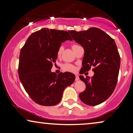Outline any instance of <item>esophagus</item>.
I'll use <instances>...</instances> for the list:
<instances>
[{"instance_id": "34e87169", "label": "esophagus", "mask_w": 133, "mask_h": 133, "mask_svg": "<svg viewBox=\"0 0 133 133\" xmlns=\"http://www.w3.org/2000/svg\"><path fill=\"white\" fill-rule=\"evenodd\" d=\"M75 80H76V81H79V76H78V75H76V79H75Z\"/></svg>"}]
</instances>
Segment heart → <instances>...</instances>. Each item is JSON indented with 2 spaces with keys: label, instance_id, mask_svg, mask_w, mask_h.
Returning <instances> with one entry per match:
<instances>
[{
  "label": "heart",
  "instance_id": "obj_1",
  "mask_svg": "<svg viewBox=\"0 0 133 133\" xmlns=\"http://www.w3.org/2000/svg\"><path fill=\"white\" fill-rule=\"evenodd\" d=\"M78 46L77 45H73L72 46V48L73 50V48H75L76 46ZM63 51V47L62 46H60L59 49L57 50V56L58 57H60L61 56V54L62 53ZM63 70H65V71H70V72H74L76 71V68L75 66H73L72 65L69 64V63H66V64H64L63 65Z\"/></svg>",
  "mask_w": 133,
  "mask_h": 133
}]
</instances>
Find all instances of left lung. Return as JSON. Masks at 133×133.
<instances>
[{"instance_id":"obj_1","label":"left lung","mask_w":133,"mask_h":133,"mask_svg":"<svg viewBox=\"0 0 133 133\" xmlns=\"http://www.w3.org/2000/svg\"><path fill=\"white\" fill-rule=\"evenodd\" d=\"M73 39L84 49L82 67L80 73L92 69L94 76L91 78L79 76L86 85L79 97L85 104L95 106L103 102L113 92L117 82L121 57L115 41L108 34L97 28L88 30L69 31Z\"/></svg>"}]
</instances>
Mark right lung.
Masks as SVG:
<instances>
[{
	"mask_svg": "<svg viewBox=\"0 0 133 133\" xmlns=\"http://www.w3.org/2000/svg\"><path fill=\"white\" fill-rule=\"evenodd\" d=\"M72 41L68 32L42 28L32 33L21 49L18 73L19 79L33 101L43 106H54L61 102L63 91L75 80L71 72L57 75L51 71L57 59L61 43Z\"/></svg>",
	"mask_w": 133,
	"mask_h": 133,
	"instance_id": "add662e5",
	"label": "right lung"
}]
</instances>
